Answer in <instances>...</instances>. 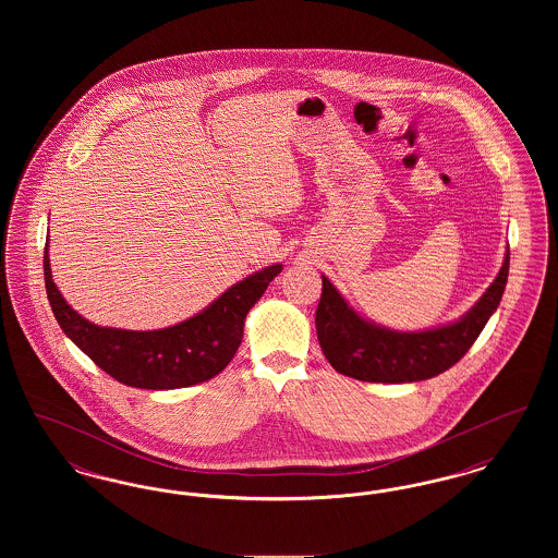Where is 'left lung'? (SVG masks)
<instances>
[{
	"label": "left lung",
	"mask_w": 558,
	"mask_h": 558,
	"mask_svg": "<svg viewBox=\"0 0 558 558\" xmlns=\"http://www.w3.org/2000/svg\"><path fill=\"white\" fill-rule=\"evenodd\" d=\"M510 266V251L496 280L477 303L458 319L401 332L360 316L337 287L322 276L316 312L318 341L330 366L366 383H416L451 368L477 341L487 319L498 310Z\"/></svg>",
	"instance_id": "left-lung-1"
}]
</instances>
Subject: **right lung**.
Returning <instances> with one entry per match:
<instances>
[{"label":"right lung","mask_w":558,"mask_h":558,"mask_svg":"<svg viewBox=\"0 0 558 558\" xmlns=\"http://www.w3.org/2000/svg\"><path fill=\"white\" fill-rule=\"evenodd\" d=\"M46 240L44 276L53 318L81 351L119 383L135 389H182L205 383L236 355L244 319L282 264L264 267L221 292L203 312L159 330L98 326L77 314L53 284Z\"/></svg>","instance_id":"1"}]
</instances>
